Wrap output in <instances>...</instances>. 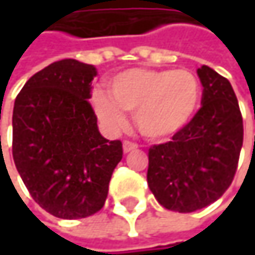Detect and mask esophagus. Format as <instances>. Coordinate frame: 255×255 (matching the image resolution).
I'll return each mask as SVG.
<instances>
[{"mask_svg": "<svg viewBox=\"0 0 255 255\" xmlns=\"http://www.w3.org/2000/svg\"><path fill=\"white\" fill-rule=\"evenodd\" d=\"M123 150H124V153H129L132 150H137V144L135 143H131V141H124Z\"/></svg>", "mask_w": 255, "mask_h": 255, "instance_id": "1", "label": "esophagus"}]
</instances>
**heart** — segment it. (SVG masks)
<instances>
[{
  "label": "heart",
  "instance_id": "b5f03b06",
  "mask_svg": "<svg viewBox=\"0 0 255 255\" xmlns=\"http://www.w3.org/2000/svg\"><path fill=\"white\" fill-rule=\"evenodd\" d=\"M201 84L186 69H128L108 82V96L96 91L91 105L111 129L126 126L123 112L134 114L135 127L149 140H165L186 127L199 105Z\"/></svg>",
  "mask_w": 255,
  "mask_h": 255
}]
</instances>
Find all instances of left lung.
Listing matches in <instances>:
<instances>
[{"label": "left lung", "instance_id": "1", "mask_svg": "<svg viewBox=\"0 0 255 255\" xmlns=\"http://www.w3.org/2000/svg\"><path fill=\"white\" fill-rule=\"evenodd\" d=\"M198 77L202 108L171 141L149 149L147 184L167 210L192 213L217 201L235 177L244 140L230 82L208 66Z\"/></svg>", "mask_w": 255, "mask_h": 255}]
</instances>
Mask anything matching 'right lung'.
<instances>
[{"instance_id": "1", "label": "right lung", "mask_w": 255, "mask_h": 255, "mask_svg": "<svg viewBox=\"0 0 255 255\" xmlns=\"http://www.w3.org/2000/svg\"><path fill=\"white\" fill-rule=\"evenodd\" d=\"M93 65L54 62L27 79L13 109V159L30 196L59 219H84L105 205L123 143L97 127L88 99Z\"/></svg>"}]
</instances>
